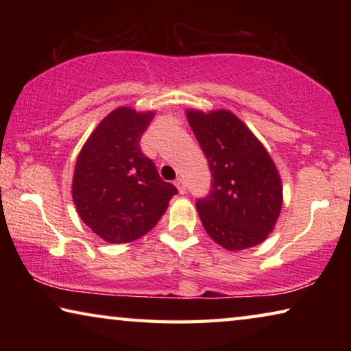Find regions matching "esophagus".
<instances>
[{
  "instance_id": "obj_1",
  "label": "esophagus",
  "mask_w": 351,
  "mask_h": 351,
  "mask_svg": "<svg viewBox=\"0 0 351 351\" xmlns=\"http://www.w3.org/2000/svg\"><path fill=\"white\" fill-rule=\"evenodd\" d=\"M175 184H176V187H178V190H180V193L181 195H184L187 192V187H186V182H184V180L182 178H178V180L175 181Z\"/></svg>"
}]
</instances>
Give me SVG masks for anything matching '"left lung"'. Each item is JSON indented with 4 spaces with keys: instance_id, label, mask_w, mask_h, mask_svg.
Masks as SVG:
<instances>
[{
    "instance_id": "obj_1",
    "label": "left lung",
    "mask_w": 351,
    "mask_h": 351,
    "mask_svg": "<svg viewBox=\"0 0 351 351\" xmlns=\"http://www.w3.org/2000/svg\"><path fill=\"white\" fill-rule=\"evenodd\" d=\"M187 121L212 171L209 195L197 201L206 232L228 251L258 245L274 229L283 201L269 153L228 110H187Z\"/></svg>"
}]
</instances>
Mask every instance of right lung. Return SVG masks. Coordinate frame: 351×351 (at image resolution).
Here are the masks:
<instances>
[{
  "instance_id": "right-lung-1",
  "label": "right lung",
  "mask_w": 351,
  "mask_h": 351,
  "mask_svg": "<svg viewBox=\"0 0 351 351\" xmlns=\"http://www.w3.org/2000/svg\"><path fill=\"white\" fill-rule=\"evenodd\" d=\"M153 111H111L77 158L73 199L82 221L108 243H130L154 228L178 193L159 176L139 141Z\"/></svg>"
}]
</instances>
